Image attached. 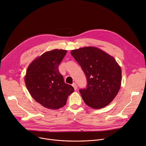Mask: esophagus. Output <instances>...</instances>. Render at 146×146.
I'll list each match as a JSON object with an SVG mask.
<instances>
[{"label":"esophagus","instance_id":"obj_1","mask_svg":"<svg viewBox=\"0 0 146 146\" xmlns=\"http://www.w3.org/2000/svg\"><path fill=\"white\" fill-rule=\"evenodd\" d=\"M72 86L74 87V88L75 90H76V89H77V84H76V83H74L72 84Z\"/></svg>","mask_w":146,"mask_h":146}]
</instances>
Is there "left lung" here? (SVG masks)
Masks as SVG:
<instances>
[{"label":"left lung","instance_id":"8db88e82","mask_svg":"<svg viewBox=\"0 0 146 146\" xmlns=\"http://www.w3.org/2000/svg\"><path fill=\"white\" fill-rule=\"evenodd\" d=\"M71 54L86 77V88L79 90L84 103L94 109L106 106L121 86V69L116 60L92 46L72 50Z\"/></svg>","mask_w":146,"mask_h":146}]
</instances>
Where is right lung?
Here are the masks:
<instances>
[{
  "instance_id": "right-lung-1",
  "label": "right lung",
  "mask_w": 146,
  "mask_h": 146,
  "mask_svg": "<svg viewBox=\"0 0 146 146\" xmlns=\"http://www.w3.org/2000/svg\"><path fill=\"white\" fill-rule=\"evenodd\" d=\"M66 50L54 49L35 59L28 67L25 77L29 94L44 108L58 109L66 103L74 88L64 83L58 66Z\"/></svg>"
}]
</instances>
